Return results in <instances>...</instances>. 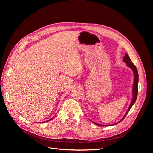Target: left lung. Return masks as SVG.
Masks as SVG:
<instances>
[{
	"mask_svg": "<svg viewBox=\"0 0 153 153\" xmlns=\"http://www.w3.org/2000/svg\"><path fill=\"white\" fill-rule=\"evenodd\" d=\"M123 61L126 64V65L129 68H131L132 69V71H133V73H134V82H133V89H132V94H133V97H132V100H131V102L130 103V105H129V108L127 110L126 113L124 114V115L123 116V117L120 120V121L115 123L114 124H116L119 123H120L121 121H122L124 119V117H126V114L128 113V112L129 111V110L131 109V108L132 107V106L133 105V104L135 103L136 101V100H137V94H138V70L136 68V66L134 65V64H133V62H131V61L130 60V58H129V57L128 56V55L125 53V56L123 58ZM94 124H97L98 125V126H110V125H102V124H98V123H96L94 122H92Z\"/></svg>",
	"mask_w": 153,
	"mask_h": 153,
	"instance_id": "left-lung-1",
	"label": "left lung"
}]
</instances>
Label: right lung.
<instances>
[{"instance_id": "right-lung-1", "label": "right lung", "mask_w": 153, "mask_h": 153, "mask_svg": "<svg viewBox=\"0 0 153 153\" xmlns=\"http://www.w3.org/2000/svg\"><path fill=\"white\" fill-rule=\"evenodd\" d=\"M53 118H52V119H50V120H48V121H50V120H52V119Z\"/></svg>"}]
</instances>
